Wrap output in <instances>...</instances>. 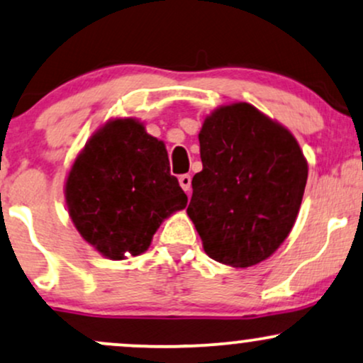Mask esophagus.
<instances>
[{"label":"esophagus","instance_id":"1","mask_svg":"<svg viewBox=\"0 0 363 363\" xmlns=\"http://www.w3.org/2000/svg\"><path fill=\"white\" fill-rule=\"evenodd\" d=\"M179 184H181L182 189H184L186 193L189 194V191H191V176H189V174H182V176H179Z\"/></svg>","mask_w":363,"mask_h":363}]
</instances>
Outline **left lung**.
<instances>
[{"label":"left lung","instance_id":"left-lung-1","mask_svg":"<svg viewBox=\"0 0 363 363\" xmlns=\"http://www.w3.org/2000/svg\"><path fill=\"white\" fill-rule=\"evenodd\" d=\"M199 150L187 215L204 252L231 267L269 259L291 233L306 187L298 140L252 104L233 103L206 116Z\"/></svg>","mask_w":363,"mask_h":363}]
</instances>
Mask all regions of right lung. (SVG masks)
Listing matches in <instances>:
<instances>
[{
  "mask_svg": "<svg viewBox=\"0 0 363 363\" xmlns=\"http://www.w3.org/2000/svg\"><path fill=\"white\" fill-rule=\"evenodd\" d=\"M65 203L81 237L101 255H140L165 218L186 208L162 140L133 118H116L87 140L67 181Z\"/></svg>",
  "mask_w": 363,
  "mask_h": 363,
  "instance_id": "right-lung-1",
  "label": "right lung"
}]
</instances>
